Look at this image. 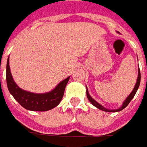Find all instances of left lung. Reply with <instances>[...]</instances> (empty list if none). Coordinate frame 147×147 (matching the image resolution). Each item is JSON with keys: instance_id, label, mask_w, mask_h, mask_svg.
<instances>
[{"instance_id": "1", "label": "left lung", "mask_w": 147, "mask_h": 147, "mask_svg": "<svg viewBox=\"0 0 147 147\" xmlns=\"http://www.w3.org/2000/svg\"><path fill=\"white\" fill-rule=\"evenodd\" d=\"M140 81H141V74H140V69H139V68H138V79H137V82H136L135 86H134V90H132V92H131L129 95L126 98V99L124 101V103L121 105V107L119 108H117V109H107L106 108H104L103 106H102L101 104H99L98 102H96L95 100H94L90 95L89 92H88V90H87V87H86V96H87V98L89 99V101L90 103H92L93 105H94V107H96L97 108H99L100 110H102V111H104V112H108V113H116V112H120V111H121L123 110L125 108H126L127 106H128V104L130 103V101L133 99V98L134 97V95H135L136 92H137V90L138 89V87H139V85H140Z\"/></svg>"}]
</instances>
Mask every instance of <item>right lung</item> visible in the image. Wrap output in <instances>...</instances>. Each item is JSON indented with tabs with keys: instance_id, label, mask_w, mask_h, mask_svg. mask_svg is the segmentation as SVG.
I'll use <instances>...</instances> for the list:
<instances>
[{
	"instance_id": "obj_1",
	"label": "right lung",
	"mask_w": 147,
	"mask_h": 147,
	"mask_svg": "<svg viewBox=\"0 0 147 147\" xmlns=\"http://www.w3.org/2000/svg\"><path fill=\"white\" fill-rule=\"evenodd\" d=\"M9 60L8 58L6 65V82L8 90L13 97L23 107L30 111L45 112L57 107L61 101L65 89L70 77L61 81L52 91L43 94H36L21 89L13 79L10 69Z\"/></svg>"
}]
</instances>
